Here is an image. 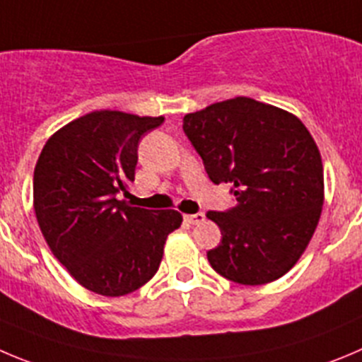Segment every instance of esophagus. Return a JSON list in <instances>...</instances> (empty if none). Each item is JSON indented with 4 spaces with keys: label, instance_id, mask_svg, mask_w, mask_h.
I'll use <instances>...</instances> for the list:
<instances>
[{
    "label": "esophagus",
    "instance_id": "34e87169",
    "mask_svg": "<svg viewBox=\"0 0 362 362\" xmlns=\"http://www.w3.org/2000/svg\"><path fill=\"white\" fill-rule=\"evenodd\" d=\"M184 219L189 223V225H200V223L205 221V214L204 212H197V214H185Z\"/></svg>",
    "mask_w": 362,
    "mask_h": 362
}]
</instances>
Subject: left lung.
<instances>
[{"label":"left lung","mask_w":362,"mask_h":362,"mask_svg":"<svg viewBox=\"0 0 362 362\" xmlns=\"http://www.w3.org/2000/svg\"><path fill=\"white\" fill-rule=\"evenodd\" d=\"M184 132L214 184H228L235 207L209 211L221 243L212 269L261 286L289 272L309 245L323 207V164L293 114L252 98L219 101L184 117Z\"/></svg>","instance_id":"left-lung-1"}]
</instances>
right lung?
Returning <instances> with one entry per match:
<instances>
[{"label": "right lung", "instance_id": "right-lung-1", "mask_svg": "<svg viewBox=\"0 0 362 362\" xmlns=\"http://www.w3.org/2000/svg\"><path fill=\"white\" fill-rule=\"evenodd\" d=\"M164 117L96 110L44 144L33 173V209L60 264L89 291L134 293L157 273L165 238L182 214L117 200L135 178L143 135Z\"/></svg>", "mask_w": 362, "mask_h": 362}]
</instances>
